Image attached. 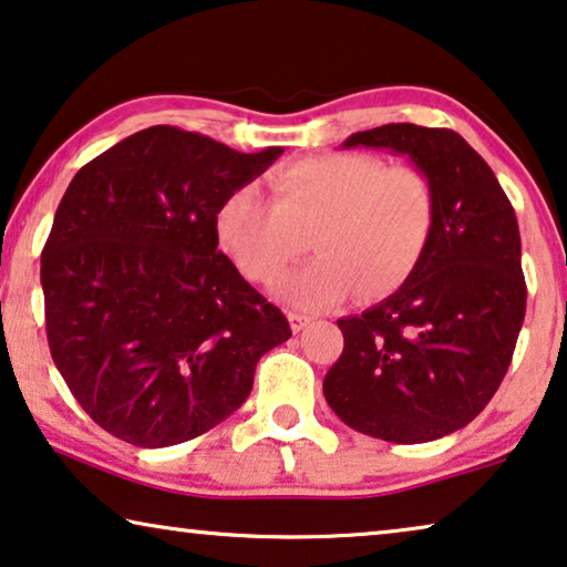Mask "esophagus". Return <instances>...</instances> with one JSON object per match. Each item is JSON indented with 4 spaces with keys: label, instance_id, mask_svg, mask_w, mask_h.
Wrapping results in <instances>:
<instances>
[{
    "label": "esophagus",
    "instance_id": "esophagus-1",
    "mask_svg": "<svg viewBox=\"0 0 567 567\" xmlns=\"http://www.w3.org/2000/svg\"><path fill=\"white\" fill-rule=\"evenodd\" d=\"M309 322H311V319L307 315H299V311H289V324H291L293 332H301Z\"/></svg>",
    "mask_w": 567,
    "mask_h": 567
}]
</instances>
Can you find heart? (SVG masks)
Returning a JSON list of instances; mask_svg holds the SVG:
<instances>
[{
    "label": "heart",
    "instance_id": "b5f03b06",
    "mask_svg": "<svg viewBox=\"0 0 567 567\" xmlns=\"http://www.w3.org/2000/svg\"><path fill=\"white\" fill-rule=\"evenodd\" d=\"M274 196L240 186L217 212V235L245 278L270 284L309 243L317 258L281 281L299 309H327L396 291L424 258L437 223V194L414 166L375 155L330 153L270 174Z\"/></svg>",
    "mask_w": 567,
    "mask_h": 567
}]
</instances>
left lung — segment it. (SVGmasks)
<instances>
[{"label":"left lung","instance_id":"left-lung-1","mask_svg":"<svg viewBox=\"0 0 567 567\" xmlns=\"http://www.w3.org/2000/svg\"><path fill=\"white\" fill-rule=\"evenodd\" d=\"M430 176L437 223L414 274L363 315L338 319L344 348L324 399L352 430L414 445L473 422L494 396L519 338L527 284L512 202L455 130L409 122L350 135Z\"/></svg>","mask_w":567,"mask_h":567}]
</instances>
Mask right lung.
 Instances as JSON below:
<instances>
[{"label": "right lung", "instance_id": "add662e5", "mask_svg": "<svg viewBox=\"0 0 567 567\" xmlns=\"http://www.w3.org/2000/svg\"><path fill=\"white\" fill-rule=\"evenodd\" d=\"M284 147L237 153L155 125L73 176L40 256L45 332L73 399L114 437L168 447L225 422L291 338L217 250V212Z\"/></svg>", "mask_w": 567, "mask_h": 567}]
</instances>
